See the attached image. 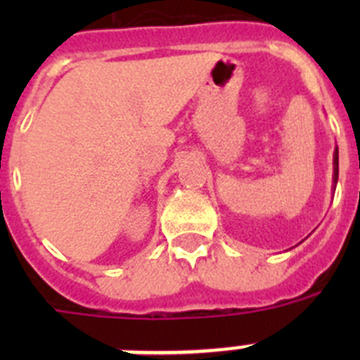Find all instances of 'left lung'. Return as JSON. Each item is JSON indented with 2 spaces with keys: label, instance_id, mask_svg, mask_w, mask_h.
Returning <instances> with one entry per match:
<instances>
[{
  "label": "left lung",
  "instance_id": "obj_1",
  "mask_svg": "<svg viewBox=\"0 0 360 360\" xmlns=\"http://www.w3.org/2000/svg\"><path fill=\"white\" fill-rule=\"evenodd\" d=\"M337 178H339V149H335V155H333V180L335 184Z\"/></svg>",
  "mask_w": 360,
  "mask_h": 360
}]
</instances>
